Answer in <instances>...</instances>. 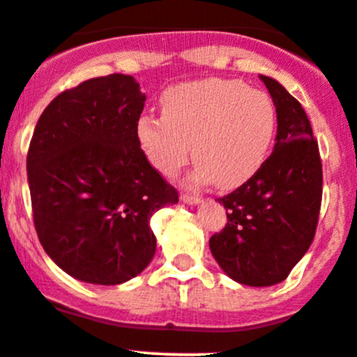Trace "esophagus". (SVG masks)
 <instances>
[{"instance_id":"obj_1","label":"esophagus","mask_w":357,"mask_h":357,"mask_svg":"<svg viewBox=\"0 0 357 357\" xmlns=\"http://www.w3.org/2000/svg\"><path fill=\"white\" fill-rule=\"evenodd\" d=\"M180 199L187 204H199L201 197L196 196V194H180Z\"/></svg>"}]
</instances>
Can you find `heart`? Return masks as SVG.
Instances as JSON below:
<instances>
[{"mask_svg":"<svg viewBox=\"0 0 357 357\" xmlns=\"http://www.w3.org/2000/svg\"><path fill=\"white\" fill-rule=\"evenodd\" d=\"M163 116L142 114L137 139L160 174L174 177L192 146L194 180L232 189L257 174L276 133V105L238 79L189 81L165 91Z\"/></svg>","mask_w":357,"mask_h":357,"instance_id":"heart-1","label":"heart"}]
</instances>
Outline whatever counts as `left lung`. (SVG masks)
Instances as JSON below:
<instances>
[{"label": "left lung", "mask_w": 357, "mask_h": 357, "mask_svg": "<svg viewBox=\"0 0 357 357\" xmlns=\"http://www.w3.org/2000/svg\"><path fill=\"white\" fill-rule=\"evenodd\" d=\"M260 79L276 105V144L252 178L218 197L227 224L211 236L210 250L231 280L273 287L287 280L316 234L323 165L300 102L273 77Z\"/></svg>", "instance_id": "1"}]
</instances>
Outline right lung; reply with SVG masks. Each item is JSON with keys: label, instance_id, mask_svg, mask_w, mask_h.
Returning <instances> with one entry per match:
<instances>
[{"label": "right lung", "instance_id": "right-lung-1", "mask_svg": "<svg viewBox=\"0 0 357 357\" xmlns=\"http://www.w3.org/2000/svg\"><path fill=\"white\" fill-rule=\"evenodd\" d=\"M146 95L109 74L62 91L38 119L27 153L34 227L47 255L76 280L121 284L156 253L149 220L178 203L140 149Z\"/></svg>", "mask_w": 357, "mask_h": 357}]
</instances>
